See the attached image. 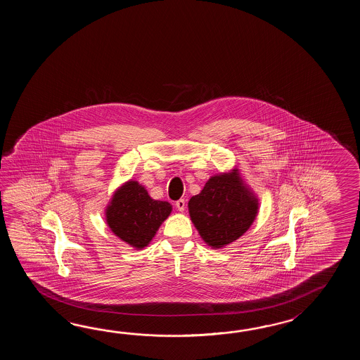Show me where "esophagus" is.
Wrapping results in <instances>:
<instances>
[{
    "label": "esophagus",
    "mask_w": 360,
    "mask_h": 360,
    "mask_svg": "<svg viewBox=\"0 0 360 360\" xmlns=\"http://www.w3.org/2000/svg\"><path fill=\"white\" fill-rule=\"evenodd\" d=\"M175 206H176L177 210H179L180 212H183L184 210H185V199H179Z\"/></svg>",
    "instance_id": "esophagus-1"
}]
</instances>
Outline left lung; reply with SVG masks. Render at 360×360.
Returning <instances> with one entry per match:
<instances>
[{
  "mask_svg": "<svg viewBox=\"0 0 360 360\" xmlns=\"http://www.w3.org/2000/svg\"><path fill=\"white\" fill-rule=\"evenodd\" d=\"M188 210L205 243L219 250L251 228L259 214V198L234 167L210 177L200 193L191 197Z\"/></svg>",
  "mask_w": 360,
  "mask_h": 360,
  "instance_id": "1",
  "label": "left lung"
}]
</instances>
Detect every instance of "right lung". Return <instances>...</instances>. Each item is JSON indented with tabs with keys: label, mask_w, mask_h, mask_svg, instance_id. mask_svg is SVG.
<instances>
[{
	"label": "right lung",
	"mask_w": 360,
	"mask_h": 360,
	"mask_svg": "<svg viewBox=\"0 0 360 360\" xmlns=\"http://www.w3.org/2000/svg\"><path fill=\"white\" fill-rule=\"evenodd\" d=\"M172 211L166 200L152 198L136 180H129L115 189L105 207V221L115 237L135 250L150 243Z\"/></svg>",
	"instance_id": "add662e5"
}]
</instances>
